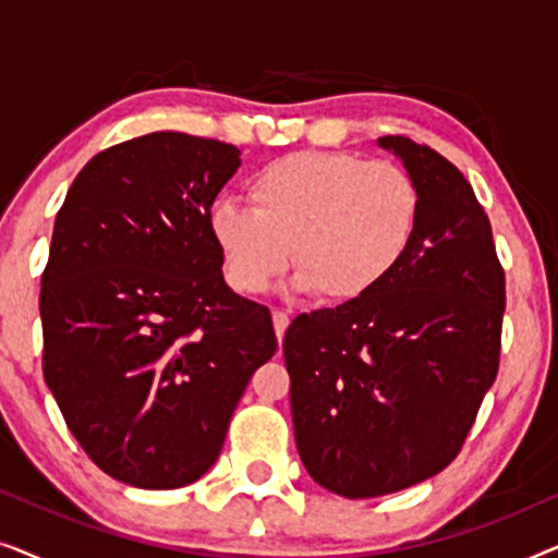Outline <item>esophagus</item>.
I'll list each match as a JSON object with an SVG mask.
<instances>
[{
	"label": "esophagus",
	"instance_id": "34e87169",
	"mask_svg": "<svg viewBox=\"0 0 558 558\" xmlns=\"http://www.w3.org/2000/svg\"><path fill=\"white\" fill-rule=\"evenodd\" d=\"M271 319H274V330H277V338L281 342V338H284V332L289 327V315H287V312H281V310H274Z\"/></svg>",
	"mask_w": 558,
	"mask_h": 558
}]
</instances>
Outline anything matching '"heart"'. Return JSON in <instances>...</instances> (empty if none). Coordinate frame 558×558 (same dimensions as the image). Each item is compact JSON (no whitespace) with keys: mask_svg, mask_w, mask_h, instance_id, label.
Instances as JSON below:
<instances>
[{"mask_svg":"<svg viewBox=\"0 0 558 558\" xmlns=\"http://www.w3.org/2000/svg\"><path fill=\"white\" fill-rule=\"evenodd\" d=\"M251 208L216 201L208 231L235 292L258 294L287 271L294 287L330 304L371 296L414 246L422 195L391 162L294 151L271 159L246 182Z\"/></svg>","mask_w":558,"mask_h":558,"instance_id":"b5f03b06","label":"heart"}]
</instances>
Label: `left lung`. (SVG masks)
Returning a JSON list of instances; mask_svg holds the SVG:
<instances>
[{
	"label": "left lung",
	"mask_w": 558,
	"mask_h": 558,
	"mask_svg": "<svg viewBox=\"0 0 558 558\" xmlns=\"http://www.w3.org/2000/svg\"><path fill=\"white\" fill-rule=\"evenodd\" d=\"M422 195L409 256L361 302L287 327L292 422L310 477L342 498L429 480L460 454L498 376L506 274L472 185L426 144L380 136Z\"/></svg>",
	"instance_id": "1"
}]
</instances>
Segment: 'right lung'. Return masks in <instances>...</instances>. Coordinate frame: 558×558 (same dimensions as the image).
Segmentation results:
<instances>
[{
    "label": "right lung",
    "mask_w": 558,
    "mask_h": 558,
    "mask_svg": "<svg viewBox=\"0 0 558 558\" xmlns=\"http://www.w3.org/2000/svg\"><path fill=\"white\" fill-rule=\"evenodd\" d=\"M233 144L180 132L121 142L68 190L43 271V376L68 429L119 483L172 490L218 460L271 312L239 296L208 210Z\"/></svg>",
    "instance_id": "1"
}]
</instances>
